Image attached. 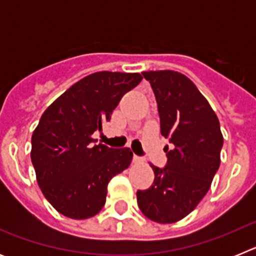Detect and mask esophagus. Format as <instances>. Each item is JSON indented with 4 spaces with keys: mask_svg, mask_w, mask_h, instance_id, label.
Masks as SVG:
<instances>
[{
    "mask_svg": "<svg viewBox=\"0 0 256 256\" xmlns=\"http://www.w3.org/2000/svg\"><path fill=\"white\" fill-rule=\"evenodd\" d=\"M133 162H144V159H142V158H140V156L134 155V156H133Z\"/></svg>",
    "mask_w": 256,
    "mask_h": 256,
    "instance_id": "1",
    "label": "esophagus"
}]
</instances>
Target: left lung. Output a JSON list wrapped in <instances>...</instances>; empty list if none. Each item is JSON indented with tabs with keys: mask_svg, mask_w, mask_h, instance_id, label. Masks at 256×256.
Segmentation results:
<instances>
[{
	"mask_svg": "<svg viewBox=\"0 0 256 256\" xmlns=\"http://www.w3.org/2000/svg\"><path fill=\"white\" fill-rule=\"evenodd\" d=\"M155 94L162 134L173 144L164 169L150 164L152 186L137 191L144 216L176 223L198 205L220 165L223 134L208 100L192 80L174 70L144 72Z\"/></svg>",
	"mask_w": 256,
	"mask_h": 256,
	"instance_id": "obj_1",
	"label": "left lung"
}]
</instances>
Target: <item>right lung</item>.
<instances>
[{
	"instance_id": "add662e5",
	"label": "right lung",
	"mask_w": 256,
	"mask_h": 256,
	"mask_svg": "<svg viewBox=\"0 0 256 256\" xmlns=\"http://www.w3.org/2000/svg\"><path fill=\"white\" fill-rule=\"evenodd\" d=\"M138 73L97 72L74 83L44 110L32 134L30 159L50 204L72 219H88L105 205L108 184L132 162L128 148L94 144Z\"/></svg>"
}]
</instances>
